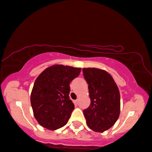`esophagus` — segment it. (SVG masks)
Returning <instances> with one entry per match:
<instances>
[{"label": "esophagus", "mask_w": 152, "mask_h": 152, "mask_svg": "<svg viewBox=\"0 0 152 152\" xmlns=\"http://www.w3.org/2000/svg\"><path fill=\"white\" fill-rule=\"evenodd\" d=\"M73 102H74V104H75V105H77V104H78V100H74Z\"/></svg>", "instance_id": "obj_1"}]
</instances>
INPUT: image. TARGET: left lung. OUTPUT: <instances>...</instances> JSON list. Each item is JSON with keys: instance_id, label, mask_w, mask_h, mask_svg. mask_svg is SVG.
Returning a JSON list of instances; mask_svg holds the SVG:
<instances>
[{"instance_id": "8db88e82", "label": "left lung", "mask_w": 152, "mask_h": 152, "mask_svg": "<svg viewBox=\"0 0 152 152\" xmlns=\"http://www.w3.org/2000/svg\"><path fill=\"white\" fill-rule=\"evenodd\" d=\"M88 83L90 105L83 111L87 125L93 131L103 132L118 120L121 110L118 87L107 72L98 68H83Z\"/></svg>"}]
</instances>
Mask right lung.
<instances>
[{
	"instance_id": "add662e5",
	"label": "right lung",
	"mask_w": 152,
	"mask_h": 152,
	"mask_svg": "<svg viewBox=\"0 0 152 152\" xmlns=\"http://www.w3.org/2000/svg\"><path fill=\"white\" fill-rule=\"evenodd\" d=\"M81 68L55 65L44 70L36 79L31 93L34 116L42 127L59 129L67 123L74 104L69 99V83Z\"/></svg>"
}]
</instances>
